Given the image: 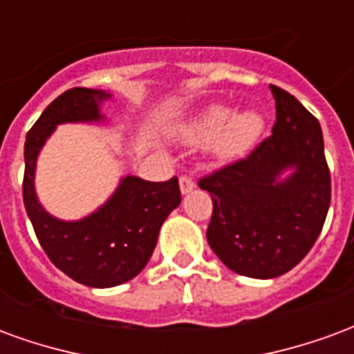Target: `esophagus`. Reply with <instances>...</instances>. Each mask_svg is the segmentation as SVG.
<instances>
[{"instance_id":"obj_1","label":"esophagus","mask_w":354,"mask_h":354,"mask_svg":"<svg viewBox=\"0 0 354 354\" xmlns=\"http://www.w3.org/2000/svg\"><path fill=\"white\" fill-rule=\"evenodd\" d=\"M195 189V182H193L189 176H182L180 178V192L182 195H187V193H192Z\"/></svg>"}]
</instances>
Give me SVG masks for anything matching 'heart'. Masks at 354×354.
Returning <instances> with one entry per match:
<instances>
[{
    "label": "heart",
    "instance_id": "b5f03b06",
    "mask_svg": "<svg viewBox=\"0 0 354 354\" xmlns=\"http://www.w3.org/2000/svg\"><path fill=\"white\" fill-rule=\"evenodd\" d=\"M263 129L266 121L256 109H243L235 113L231 106L212 104L203 109V113L193 123L185 127L184 134L195 142L214 136L210 153L218 161H231L248 153L260 140Z\"/></svg>",
    "mask_w": 354,
    "mask_h": 354
}]
</instances>
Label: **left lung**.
<instances>
[{
    "instance_id": "obj_1",
    "label": "left lung",
    "mask_w": 354,
    "mask_h": 354,
    "mask_svg": "<svg viewBox=\"0 0 354 354\" xmlns=\"http://www.w3.org/2000/svg\"><path fill=\"white\" fill-rule=\"evenodd\" d=\"M273 136L246 159L203 178L212 197L207 241L231 271L250 279L288 273L319 239L330 207V170L319 121L271 85Z\"/></svg>"
}]
</instances>
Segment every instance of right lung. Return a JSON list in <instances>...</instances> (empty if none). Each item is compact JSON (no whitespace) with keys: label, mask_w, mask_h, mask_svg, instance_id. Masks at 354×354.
Returning <instances> with one entry per match:
<instances>
[{"label":"right lung","mask_w":354,"mask_h":354,"mask_svg":"<svg viewBox=\"0 0 354 354\" xmlns=\"http://www.w3.org/2000/svg\"><path fill=\"white\" fill-rule=\"evenodd\" d=\"M111 93L75 87L60 94L35 121L24 144V207L39 245L70 279L91 288H111L129 282L146 267L157 245L162 222L182 203L176 178L147 182L123 176L115 192L91 214L60 220L45 210L35 192L37 157L47 140L66 123H108L102 104Z\"/></svg>","instance_id":"obj_1"}]
</instances>
